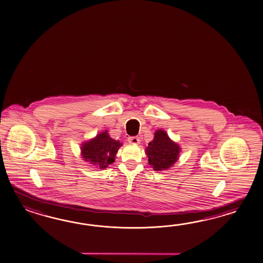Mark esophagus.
<instances>
[{"label": "esophagus", "instance_id": "1", "mask_svg": "<svg viewBox=\"0 0 263 263\" xmlns=\"http://www.w3.org/2000/svg\"><path fill=\"white\" fill-rule=\"evenodd\" d=\"M128 143L133 144V145H137L140 143V139L138 136H130L128 138Z\"/></svg>", "mask_w": 263, "mask_h": 263}]
</instances>
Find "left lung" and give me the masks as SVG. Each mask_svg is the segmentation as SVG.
<instances>
[{"mask_svg": "<svg viewBox=\"0 0 263 263\" xmlns=\"http://www.w3.org/2000/svg\"><path fill=\"white\" fill-rule=\"evenodd\" d=\"M180 151L181 147L171 140L165 130L157 129L153 140L148 143L146 154L148 157V164L153 165V170L163 171L176 163Z\"/></svg>", "mask_w": 263, "mask_h": 263, "instance_id": "8db88e82", "label": "left lung"}]
</instances>
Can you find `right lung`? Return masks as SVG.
<instances>
[{
	"label": "right lung",
	"instance_id": "right-lung-1",
	"mask_svg": "<svg viewBox=\"0 0 263 263\" xmlns=\"http://www.w3.org/2000/svg\"><path fill=\"white\" fill-rule=\"evenodd\" d=\"M121 145L119 141L112 139L105 130L81 145V155L86 162L97 165L99 170H105L115 162L116 153Z\"/></svg>",
	"mask_w": 263,
	"mask_h": 263
}]
</instances>
